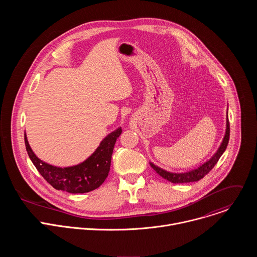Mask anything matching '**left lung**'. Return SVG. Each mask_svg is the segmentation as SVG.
I'll list each match as a JSON object with an SVG mask.
<instances>
[{"instance_id": "1", "label": "left lung", "mask_w": 257, "mask_h": 257, "mask_svg": "<svg viewBox=\"0 0 257 257\" xmlns=\"http://www.w3.org/2000/svg\"><path fill=\"white\" fill-rule=\"evenodd\" d=\"M227 128H226V133L224 136V139L219 145L218 150L216 151V153L208 160L206 161L204 164H202L201 166H199L197 169L191 170L189 172H185V173H172V172H168L166 170H163L162 168L156 166L153 163H150L152 168L164 179L172 182V183H189V182H196L199 181L200 179H202L206 174L209 173V171L214 167V165L217 163V161L219 160V158L222 157V155L225 153L228 143H229V138H230V123H229V119H228V112H227Z\"/></svg>"}]
</instances>
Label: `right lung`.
<instances>
[{
	"label": "right lung",
	"mask_w": 257,
	"mask_h": 257,
	"mask_svg": "<svg viewBox=\"0 0 257 257\" xmlns=\"http://www.w3.org/2000/svg\"><path fill=\"white\" fill-rule=\"evenodd\" d=\"M121 133L122 129L119 127L103 138L98 148L88 159L76 166L67 168L49 165L36 157L30 148L25 133L24 141L32 164L46 181L57 190L76 194L92 191L104 182L111 167L115 143Z\"/></svg>",
	"instance_id": "add662e5"
}]
</instances>
